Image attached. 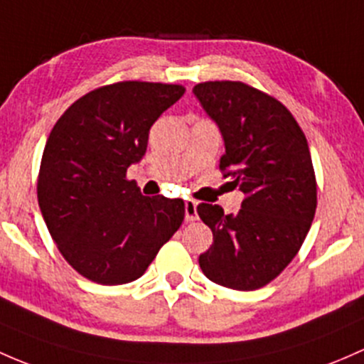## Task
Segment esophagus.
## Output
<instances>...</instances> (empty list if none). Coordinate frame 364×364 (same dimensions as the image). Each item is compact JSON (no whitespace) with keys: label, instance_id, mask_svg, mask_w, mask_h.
<instances>
[{"label":"esophagus","instance_id":"esophagus-1","mask_svg":"<svg viewBox=\"0 0 364 364\" xmlns=\"http://www.w3.org/2000/svg\"><path fill=\"white\" fill-rule=\"evenodd\" d=\"M185 218L186 221H195L197 220V204L193 200H186L185 202Z\"/></svg>","mask_w":364,"mask_h":364}]
</instances>
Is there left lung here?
Returning a JSON list of instances; mask_svg holds the SVG:
<instances>
[{
	"label": "left lung",
	"instance_id": "obj_1",
	"mask_svg": "<svg viewBox=\"0 0 364 364\" xmlns=\"http://www.w3.org/2000/svg\"><path fill=\"white\" fill-rule=\"evenodd\" d=\"M193 94L225 139L223 178L246 195L237 214L197 205L213 230L198 265L216 284L252 291L291 263L311 230L317 183L307 137L282 102L244 82L197 83Z\"/></svg>",
	"mask_w": 364,
	"mask_h": 364
}]
</instances>
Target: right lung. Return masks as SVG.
<instances>
[{
	"label": "right lung",
	"mask_w": 364,
	"mask_h": 364,
	"mask_svg": "<svg viewBox=\"0 0 364 364\" xmlns=\"http://www.w3.org/2000/svg\"><path fill=\"white\" fill-rule=\"evenodd\" d=\"M185 87L125 80L75 101L53 125L38 174V204L57 250L106 286L139 279L185 220L181 198L144 197L127 167Z\"/></svg>",
	"instance_id": "obj_1"
}]
</instances>
